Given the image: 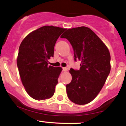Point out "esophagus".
Here are the masks:
<instances>
[{"label":"esophagus","mask_w":126,"mask_h":126,"mask_svg":"<svg viewBox=\"0 0 126 126\" xmlns=\"http://www.w3.org/2000/svg\"><path fill=\"white\" fill-rule=\"evenodd\" d=\"M68 71V68H63V71Z\"/></svg>","instance_id":"1"}]
</instances>
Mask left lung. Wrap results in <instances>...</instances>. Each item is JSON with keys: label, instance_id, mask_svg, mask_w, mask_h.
<instances>
[{"label": "left lung", "instance_id": "1", "mask_svg": "<svg viewBox=\"0 0 126 126\" xmlns=\"http://www.w3.org/2000/svg\"><path fill=\"white\" fill-rule=\"evenodd\" d=\"M60 37L70 42L74 51L75 60L81 62L80 70H69L72 80L66 85L68 98L78 105L88 104L101 91L110 72L109 49L87 27L68 29Z\"/></svg>", "mask_w": 126, "mask_h": 126}]
</instances>
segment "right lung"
Returning <instances> with one entry per match:
<instances>
[{
    "mask_svg": "<svg viewBox=\"0 0 126 126\" xmlns=\"http://www.w3.org/2000/svg\"><path fill=\"white\" fill-rule=\"evenodd\" d=\"M65 30L45 25L30 33L20 44L17 57L20 77L26 92L34 99H47L54 95L62 68L48 66V60L54 57L56 41Z\"/></svg>",
    "mask_w": 126,
    "mask_h": 126,
    "instance_id": "add662e5",
    "label": "right lung"
}]
</instances>
